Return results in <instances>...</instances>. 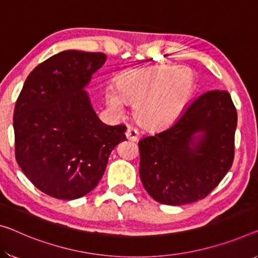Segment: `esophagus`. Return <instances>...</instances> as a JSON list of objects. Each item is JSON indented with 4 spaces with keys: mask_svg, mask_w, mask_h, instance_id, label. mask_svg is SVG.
Segmentation results:
<instances>
[{
    "mask_svg": "<svg viewBox=\"0 0 258 258\" xmlns=\"http://www.w3.org/2000/svg\"><path fill=\"white\" fill-rule=\"evenodd\" d=\"M125 136H126V140L136 142L138 140V137H140V133H138V130L136 128H134V126H129L125 132Z\"/></svg>",
    "mask_w": 258,
    "mask_h": 258,
    "instance_id": "34e87169",
    "label": "esophagus"
}]
</instances>
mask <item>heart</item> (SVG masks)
Here are the masks:
<instances>
[{
	"label": "heart",
	"mask_w": 258,
	"mask_h": 258,
	"mask_svg": "<svg viewBox=\"0 0 258 258\" xmlns=\"http://www.w3.org/2000/svg\"><path fill=\"white\" fill-rule=\"evenodd\" d=\"M195 89V77L188 67L170 64L132 70L122 74L116 89L104 92L108 108L123 112L124 101L135 104L138 121L151 128H160L175 121Z\"/></svg>",
	"instance_id": "1"
}]
</instances>
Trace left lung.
<instances>
[{"label": "left lung", "mask_w": 258, "mask_h": 258, "mask_svg": "<svg viewBox=\"0 0 258 258\" xmlns=\"http://www.w3.org/2000/svg\"><path fill=\"white\" fill-rule=\"evenodd\" d=\"M237 114L227 91L198 96L167 128L138 142L140 175L153 200L183 205L203 200L234 159Z\"/></svg>", "instance_id": "obj_1"}]
</instances>
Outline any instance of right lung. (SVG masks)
Instances as JSON below:
<instances>
[{
    "instance_id": "add662e5",
    "label": "right lung",
    "mask_w": 258,
    "mask_h": 258,
    "mask_svg": "<svg viewBox=\"0 0 258 258\" xmlns=\"http://www.w3.org/2000/svg\"><path fill=\"white\" fill-rule=\"evenodd\" d=\"M106 61L104 53L61 51L26 78L15 106V154L42 192L76 200L97 187L108 157L125 141V125L99 120L84 88Z\"/></svg>"
}]
</instances>
